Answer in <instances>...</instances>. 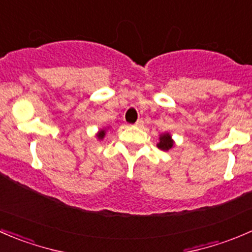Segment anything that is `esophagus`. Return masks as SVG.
<instances>
[{"instance_id":"1","label":"esophagus","mask_w":252,"mask_h":252,"mask_svg":"<svg viewBox=\"0 0 252 252\" xmlns=\"http://www.w3.org/2000/svg\"><path fill=\"white\" fill-rule=\"evenodd\" d=\"M134 126H136V127H139V128H141V127H143V126H144V121L142 120V119H139V120H137V123L134 124Z\"/></svg>"}]
</instances>
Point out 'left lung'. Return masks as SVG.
<instances>
[{
	"label": "left lung",
	"instance_id": "left-lung-1",
	"mask_svg": "<svg viewBox=\"0 0 252 252\" xmlns=\"http://www.w3.org/2000/svg\"><path fill=\"white\" fill-rule=\"evenodd\" d=\"M174 146H175V141H174L173 137H171V134L169 132H164V133L159 134L158 143H157L158 148H160L161 151H169Z\"/></svg>",
	"mask_w": 252,
	"mask_h": 252
}]
</instances>
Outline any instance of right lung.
<instances>
[{
  "instance_id": "1",
  "label": "right lung",
  "mask_w": 252,
  "mask_h": 252,
  "mask_svg": "<svg viewBox=\"0 0 252 252\" xmlns=\"http://www.w3.org/2000/svg\"><path fill=\"white\" fill-rule=\"evenodd\" d=\"M108 128H109V126H108V127H103V128H100L98 132H96L95 136H96V138L99 139V141H101V139H103L104 137H105L106 131H108Z\"/></svg>"
}]
</instances>
